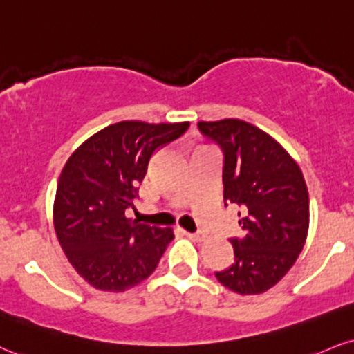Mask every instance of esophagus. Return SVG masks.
I'll return each instance as SVG.
<instances>
[{
    "instance_id": "34e87169",
    "label": "esophagus",
    "mask_w": 354,
    "mask_h": 354,
    "mask_svg": "<svg viewBox=\"0 0 354 354\" xmlns=\"http://www.w3.org/2000/svg\"><path fill=\"white\" fill-rule=\"evenodd\" d=\"M186 236H188L189 239L194 241V242L206 241V234H204V232H186Z\"/></svg>"
}]
</instances>
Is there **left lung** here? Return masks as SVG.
Returning <instances> with one entry per match:
<instances>
[{"mask_svg":"<svg viewBox=\"0 0 354 354\" xmlns=\"http://www.w3.org/2000/svg\"><path fill=\"white\" fill-rule=\"evenodd\" d=\"M224 151V203L242 207L234 263L216 279L239 295L267 292L292 269L310 224L308 189L297 161L269 133L239 118L199 122Z\"/></svg>","mask_w":354,"mask_h":354,"instance_id":"8db88e82","label":"left lung"}]
</instances>
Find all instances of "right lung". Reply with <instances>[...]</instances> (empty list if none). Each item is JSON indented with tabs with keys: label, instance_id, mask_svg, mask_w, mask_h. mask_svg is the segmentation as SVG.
I'll return each instance as SVG.
<instances>
[{
	"label": "right lung",
	"instance_id": "obj_1",
	"mask_svg": "<svg viewBox=\"0 0 354 354\" xmlns=\"http://www.w3.org/2000/svg\"><path fill=\"white\" fill-rule=\"evenodd\" d=\"M189 122L125 120L105 127L71 155L59 176L54 229L64 254L87 283L125 292L158 266L173 229L130 219L136 183L158 147L188 130Z\"/></svg>",
	"mask_w": 354,
	"mask_h": 354
}]
</instances>
